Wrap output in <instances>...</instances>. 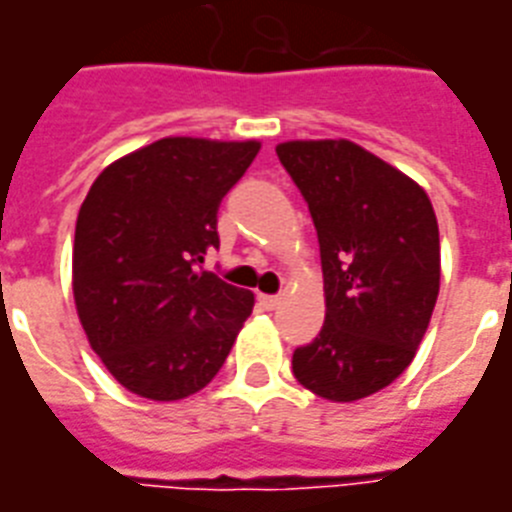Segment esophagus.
<instances>
[{"instance_id":"esophagus-1","label":"esophagus","mask_w":512,"mask_h":512,"mask_svg":"<svg viewBox=\"0 0 512 512\" xmlns=\"http://www.w3.org/2000/svg\"><path fill=\"white\" fill-rule=\"evenodd\" d=\"M259 301L267 310H277L280 307V296H259Z\"/></svg>"}]
</instances>
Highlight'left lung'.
Listing matches in <instances>:
<instances>
[{"instance_id": "obj_1", "label": "left lung", "mask_w": 512, "mask_h": 512, "mask_svg": "<svg viewBox=\"0 0 512 512\" xmlns=\"http://www.w3.org/2000/svg\"><path fill=\"white\" fill-rule=\"evenodd\" d=\"M277 157L307 200L320 243L326 323L293 352L301 387L352 403L398 379L441 288V240L422 186L347 138L285 141Z\"/></svg>"}]
</instances>
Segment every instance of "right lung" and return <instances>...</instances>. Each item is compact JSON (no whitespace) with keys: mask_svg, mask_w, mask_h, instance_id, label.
Listing matches in <instances>:
<instances>
[{"mask_svg":"<svg viewBox=\"0 0 512 512\" xmlns=\"http://www.w3.org/2000/svg\"><path fill=\"white\" fill-rule=\"evenodd\" d=\"M259 141L170 136L101 170L77 216L71 288L87 342L138 398L200 392L224 366L253 293L197 264Z\"/></svg>","mask_w":512,"mask_h":512,"instance_id":"obj_1","label":"right lung"}]
</instances>
